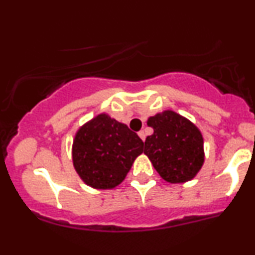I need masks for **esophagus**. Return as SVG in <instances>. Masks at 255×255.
Masks as SVG:
<instances>
[{
	"label": "esophagus",
	"instance_id": "1",
	"mask_svg": "<svg viewBox=\"0 0 255 255\" xmlns=\"http://www.w3.org/2000/svg\"><path fill=\"white\" fill-rule=\"evenodd\" d=\"M137 135L140 136V139H141L142 141H145V137H146V135H145V131H144V130H140L139 133H137Z\"/></svg>",
	"mask_w": 255,
	"mask_h": 255
}]
</instances>
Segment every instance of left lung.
<instances>
[{"label": "left lung", "instance_id": "obj_1", "mask_svg": "<svg viewBox=\"0 0 255 255\" xmlns=\"http://www.w3.org/2000/svg\"><path fill=\"white\" fill-rule=\"evenodd\" d=\"M147 126L153 134L146 137L144 153L158 174L171 183L192 180L204 163V140L198 128L171 110L152 116Z\"/></svg>", "mask_w": 255, "mask_h": 255}]
</instances>
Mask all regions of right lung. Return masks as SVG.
I'll use <instances>...</instances> for the list:
<instances>
[{
    "mask_svg": "<svg viewBox=\"0 0 255 255\" xmlns=\"http://www.w3.org/2000/svg\"><path fill=\"white\" fill-rule=\"evenodd\" d=\"M144 142L127 126L101 114L78 130L73 142V164L93 188H114L125 180Z\"/></svg>",
    "mask_w": 255,
    "mask_h": 255,
    "instance_id": "right-lung-1",
    "label": "right lung"
}]
</instances>
